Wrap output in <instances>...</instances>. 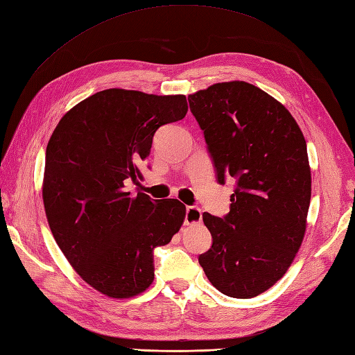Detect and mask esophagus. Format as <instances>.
<instances>
[{
    "label": "esophagus",
    "mask_w": 355,
    "mask_h": 355,
    "mask_svg": "<svg viewBox=\"0 0 355 355\" xmlns=\"http://www.w3.org/2000/svg\"><path fill=\"white\" fill-rule=\"evenodd\" d=\"M201 220H202V213L198 207L186 208V219H184L186 225H196V223H201Z\"/></svg>",
    "instance_id": "34e87169"
}]
</instances>
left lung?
Masks as SVG:
<instances>
[{
  "label": "left lung",
  "instance_id": "1",
  "mask_svg": "<svg viewBox=\"0 0 355 355\" xmlns=\"http://www.w3.org/2000/svg\"><path fill=\"white\" fill-rule=\"evenodd\" d=\"M217 180H237L223 219L202 214L211 249L199 264L211 285L253 298L284 277L302 246L312 195L306 139L288 109L244 80L189 96Z\"/></svg>",
  "mask_w": 355,
  "mask_h": 355
}]
</instances>
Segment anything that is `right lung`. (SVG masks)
Here are the masks:
<instances>
[{
  "instance_id": "obj_1",
  "label": "right lung",
  "mask_w": 355,
  "mask_h": 355,
  "mask_svg": "<svg viewBox=\"0 0 355 355\" xmlns=\"http://www.w3.org/2000/svg\"><path fill=\"white\" fill-rule=\"evenodd\" d=\"M183 94L109 88L64 114L46 148L42 196L58 248L84 282L111 298H130L154 280L153 250L180 231L186 207L125 190L160 125L183 120Z\"/></svg>"
}]
</instances>
